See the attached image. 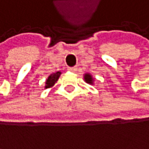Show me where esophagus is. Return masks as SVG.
I'll use <instances>...</instances> for the list:
<instances>
[{
    "label": "esophagus",
    "mask_w": 149,
    "mask_h": 149,
    "mask_svg": "<svg viewBox=\"0 0 149 149\" xmlns=\"http://www.w3.org/2000/svg\"><path fill=\"white\" fill-rule=\"evenodd\" d=\"M68 70L71 72H76L77 71V66H71V67H68Z\"/></svg>",
    "instance_id": "34e87169"
}]
</instances>
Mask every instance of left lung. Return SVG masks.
Returning a JSON list of instances; mask_svg holds the SVG:
<instances>
[{"instance_id": "obj_1", "label": "left lung", "mask_w": 149, "mask_h": 149, "mask_svg": "<svg viewBox=\"0 0 149 149\" xmlns=\"http://www.w3.org/2000/svg\"><path fill=\"white\" fill-rule=\"evenodd\" d=\"M84 80H86V82L88 84H92L93 82L92 77H91V75H89V74H86V75H84Z\"/></svg>"}]
</instances>
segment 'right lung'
Segmentation results:
<instances>
[{
  "mask_svg": "<svg viewBox=\"0 0 149 149\" xmlns=\"http://www.w3.org/2000/svg\"><path fill=\"white\" fill-rule=\"evenodd\" d=\"M60 75H61V72L58 71V72H56V73H53L51 74L49 77H48V79L46 80V84H45V88H48L50 86H52L53 84H54L56 82H57V80L59 79V77Z\"/></svg>",
  "mask_w": 149,
  "mask_h": 149,
  "instance_id": "add662e5",
  "label": "right lung"
}]
</instances>
